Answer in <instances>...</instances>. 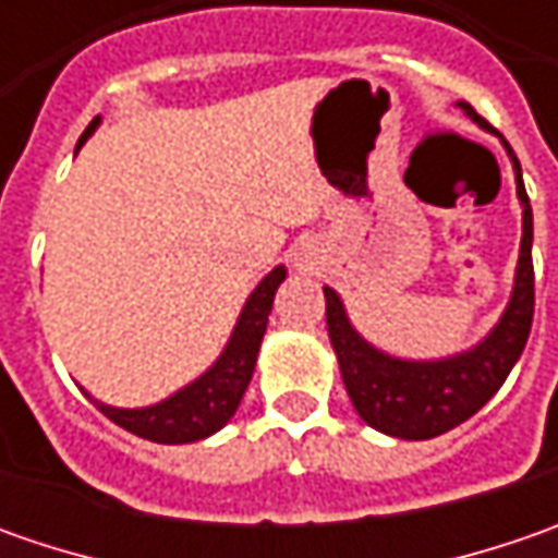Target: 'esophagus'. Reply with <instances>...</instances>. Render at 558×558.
<instances>
[{"label":"esophagus","mask_w":558,"mask_h":558,"mask_svg":"<svg viewBox=\"0 0 558 558\" xmlns=\"http://www.w3.org/2000/svg\"><path fill=\"white\" fill-rule=\"evenodd\" d=\"M294 267H298V269H313V260L307 257V254H298V257H294Z\"/></svg>","instance_id":"34e87169"}]
</instances>
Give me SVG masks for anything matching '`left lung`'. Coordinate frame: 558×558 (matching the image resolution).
Returning a JSON list of instances; mask_svg holds the SVG:
<instances>
[{
	"instance_id": "1",
	"label": "left lung",
	"mask_w": 558,
	"mask_h": 558,
	"mask_svg": "<svg viewBox=\"0 0 558 558\" xmlns=\"http://www.w3.org/2000/svg\"><path fill=\"white\" fill-rule=\"evenodd\" d=\"M457 105L478 126L490 130L487 120L469 101H457ZM500 142L515 170V192L522 202V247H519L515 286L504 316L475 348L440 360H400L385 354L351 326L338 291L323 289L329 341L341 366L344 388L360 418L381 435L428 440L457 428L500 391L506 375L512 373L515 360L525 351L531 319H534V264H531L534 217L522 183V163L504 136Z\"/></svg>"
}]
</instances>
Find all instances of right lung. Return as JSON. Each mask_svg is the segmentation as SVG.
<instances>
[{
  "label": "right lung",
  "mask_w": 558,
  "mask_h": 558,
  "mask_svg": "<svg viewBox=\"0 0 558 558\" xmlns=\"http://www.w3.org/2000/svg\"><path fill=\"white\" fill-rule=\"evenodd\" d=\"M96 126L98 118L86 126V133L80 136V145L93 136ZM282 279H286V267H276L260 279V286L251 291V298L239 313V323L226 341L223 354L217 356V363L207 373L189 381L177 395H170L161 403H151V407H136V410L108 407L96 397H93V403L111 422H118L120 428L145 440H155V444H192V440L210 438L235 416V410L245 397L260 341L267 332L272 298H276V289L282 286Z\"/></svg>",
  "instance_id": "right-lung-1"
}]
</instances>
